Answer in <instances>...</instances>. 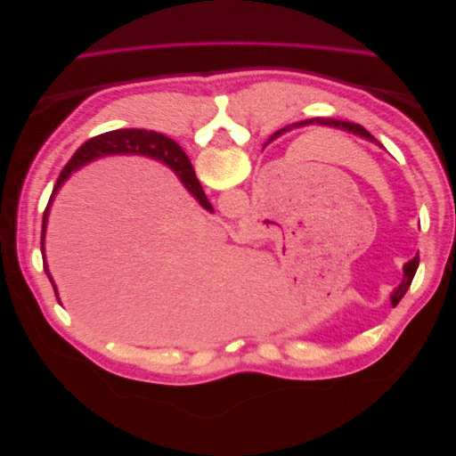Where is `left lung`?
Wrapping results in <instances>:
<instances>
[{
    "label": "left lung",
    "instance_id": "8db88e82",
    "mask_svg": "<svg viewBox=\"0 0 456 456\" xmlns=\"http://www.w3.org/2000/svg\"><path fill=\"white\" fill-rule=\"evenodd\" d=\"M308 123H317V126H325V127H333V129H340V131H346L352 134L362 136V139H367L370 142H377L375 136H372L365 127L357 126V123H350V121H340V119H330V118H314V119H306V121H300V126H308ZM419 268V255L409 260L407 265L403 266V280L402 283L397 285V289H394V295H392V306H397L399 300H402L407 293V289L411 287L412 278H415Z\"/></svg>",
    "mask_w": 456,
    "mask_h": 456
}]
</instances>
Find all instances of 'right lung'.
Here are the masks:
<instances>
[{
	"instance_id": "1",
	"label": "right lung",
	"mask_w": 456,
	"mask_h": 456,
	"mask_svg": "<svg viewBox=\"0 0 456 456\" xmlns=\"http://www.w3.org/2000/svg\"><path fill=\"white\" fill-rule=\"evenodd\" d=\"M112 154H141V156H148V158L163 161L165 165H169V167L178 176H181L183 184L188 188L190 194L201 203V207H205L207 211H213V207L205 196V191H203V188L198 181V176L194 173V167H191L188 156L184 154V150L178 146L173 139H169V136H165L161 133L146 131V129L108 131V133H102L99 136H93V139H89L87 142L81 144L76 150V154L72 156V159L68 161L66 167L62 169L57 184H54V188H53V194H51V200L47 203V209L44 213V224H41V255L45 256L44 238H45V224H47L49 207H51V201H53L54 194H57V190L61 188V184L66 181L68 176H70L72 171L79 169L81 165H86V163H89L96 158L112 156ZM44 266H45V272L49 273L45 262H44ZM49 280H51V275H49ZM51 283H53V280H51ZM53 289H54V295H57V287L53 285Z\"/></svg>"
}]
</instances>
